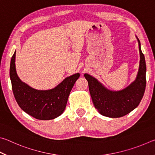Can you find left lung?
Here are the masks:
<instances>
[{"mask_svg": "<svg viewBox=\"0 0 155 155\" xmlns=\"http://www.w3.org/2000/svg\"><path fill=\"white\" fill-rule=\"evenodd\" d=\"M140 54V68L135 80L124 89L111 91L91 75L84 76L88 81L89 90L95 108L104 116L120 117L129 114L140 103L145 91L146 65L145 57L141 50L137 38Z\"/></svg>", "mask_w": 155, "mask_h": 155, "instance_id": "obj_1", "label": "left lung"}]
</instances>
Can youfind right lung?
Masks as SVG:
<instances>
[{
  "label": "right lung",
  "instance_id": "1",
  "mask_svg": "<svg viewBox=\"0 0 155 155\" xmlns=\"http://www.w3.org/2000/svg\"><path fill=\"white\" fill-rule=\"evenodd\" d=\"M15 51L10 64L9 75L13 93L18 105L23 111L36 119H54L63 114L68 96L79 73L65 78L61 83L48 90H38L23 83L18 77L15 65Z\"/></svg>",
  "mask_w": 155,
  "mask_h": 155
}]
</instances>
